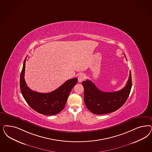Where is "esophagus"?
<instances>
[{"instance_id": "obj_1", "label": "esophagus", "mask_w": 152, "mask_h": 152, "mask_svg": "<svg viewBox=\"0 0 152 152\" xmlns=\"http://www.w3.org/2000/svg\"><path fill=\"white\" fill-rule=\"evenodd\" d=\"M78 82H82V81H83L85 79V75L83 74H81L79 75L78 78Z\"/></svg>"}]
</instances>
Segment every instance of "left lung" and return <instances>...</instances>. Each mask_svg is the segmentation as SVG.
Returning <instances> with one entry per match:
<instances>
[{"mask_svg":"<svg viewBox=\"0 0 152 152\" xmlns=\"http://www.w3.org/2000/svg\"><path fill=\"white\" fill-rule=\"evenodd\" d=\"M82 85L84 89V101L88 110L97 115L109 113L116 111L126 101L132 87V74L130 72L126 86L116 92L100 91L89 80L83 81Z\"/></svg>","mask_w":152,"mask_h":152,"instance_id":"1","label":"left lung"}]
</instances>
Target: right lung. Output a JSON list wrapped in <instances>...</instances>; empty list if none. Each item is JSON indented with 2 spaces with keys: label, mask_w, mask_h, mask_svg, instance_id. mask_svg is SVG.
Wrapping results in <instances>:
<instances>
[{
  "label": "right lung",
  "mask_w": 152,
  "mask_h": 152,
  "mask_svg": "<svg viewBox=\"0 0 152 152\" xmlns=\"http://www.w3.org/2000/svg\"><path fill=\"white\" fill-rule=\"evenodd\" d=\"M25 58L23 68L20 75V92L26 102L36 112L45 115H54L64 109L69 95L78 79H71L66 81L60 87L49 93H39L31 90L25 82Z\"/></svg>",
  "instance_id": "obj_1"
}]
</instances>
